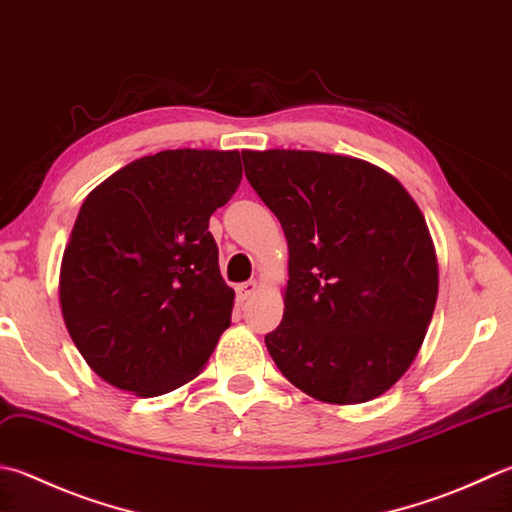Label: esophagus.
Segmentation results:
<instances>
[{
  "mask_svg": "<svg viewBox=\"0 0 512 512\" xmlns=\"http://www.w3.org/2000/svg\"><path fill=\"white\" fill-rule=\"evenodd\" d=\"M259 284L255 282V279H250V282H244V284H237L235 290H237V299L239 302H246L248 297H253L257 293Z\"/></svg>",
  "mask_w": 512,
  "mask_h": 512,
  "instance_id": "34e87169",
  "label": "esophagus"
}]
</instances>
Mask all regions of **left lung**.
Masks as SVG:
<instances>
[{
  "label": "left lung",
  "mask_w": 512,
  "mask_h": 512,
  "mask_svg": "<svg viewBox=\"0 0 512 512\" xmlns=\"http://www.w3.org/2000/svg\"><path fill=\"white\" fill-rule=\"evenodd\" d=\"M242 157L288 242L284 317L266 335L270 357L317 402L384 395L415 362L437 302L422 210L364 159L286 148Z\"/></svg>",
  "instance_id": "obj_1"
}]
</instances>
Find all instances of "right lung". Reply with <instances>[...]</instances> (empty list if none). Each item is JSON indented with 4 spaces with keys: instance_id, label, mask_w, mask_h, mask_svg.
Wrapping results in <instances>:
<instances>
[{
    "instance_id": "1",
    "label": "right lung",
    "mask_w": 512,
    "mask_h": 512,
    "mask_svg": "<svg viewBox=\"0 0 512 512\" xmlns=\"http://www.w3.org/2000/svg\"><path fill=\"white\" fill-rule=\"evenodd\" d=\"M239 182V150L177 148L135 159L84 199L59 304L70 339L110 386L157 397L204 370L235 304L208 219Z\"/></svg>"
}]
</instances>
